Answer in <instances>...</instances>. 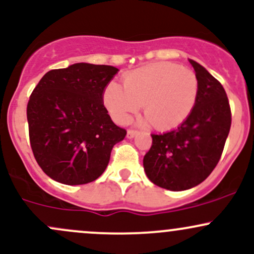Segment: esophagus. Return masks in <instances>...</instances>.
Returning a JSON list of instances; mask_svg holds the SVG:
<instances>
[{
    "mask_svg": "<svg viewBox=\"0 0 254 254\" xmlns=\"http://www.w3.org/2000/svg\"><path fill=\"white\" fill-rule=\"evenodd\" d=\"M136 135H137V131H136V130H132V129H129V130H127V138H132V137H135Z\"/></svg>",
    "mask_w": 254,
    "mask_h": 254,
    "instance_id": "1",
    "label": "esophagus"
}]
</instances>
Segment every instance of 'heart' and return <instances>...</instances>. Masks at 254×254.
<instances>
[{
    "mask_svg": "<svg viewBox=\"0 0 254 254\" xmlns=\"http://www.w3.org/2000/svg\"><path fill=\"white\" fill-rule=\"evenodd\" d=\"M124 88L108 83L104 104L114 122L127 124L143 106V113L158 131L175 129L196 104L199 80L191 69L174 63H159L125 74Z\"/></svg>",
    "mask_w": 254,
    "mask_h": 254,
    "instance_id": "1",
    "label": "heart"
}]
</instances>
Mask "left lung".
<instances>
[{"label":"left lung","mask_w":254,"mask_h":254,"mask_svg":"<svg viewBox=\"0 0 254 254\" xmlns=\"http://www.w3.org/2000/svg\"><path fill=\"white\" fill-rule=\"evenodd\" d=\"M199 80L196 104L177 129L152 135L143 158L147 177L155 186L180 191L200 185L221 159L231 125L224 88L207 69L189 60Z\"/></svg>","instance_id":"left-lung-1"}]
</instances>
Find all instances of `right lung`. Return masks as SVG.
Masks as SVG:
<instances>
[{
  "mask_svg": "<svg viewBox=\"0 0 254 254\" xmlns=\"http://www.w3.org/2000/svg\"><path fill=\"white\" fill-rule=\"evenodd\" d=\"M118 68L79 63L47 72L27 102L30 144L44 174L63 185L93 182L127 135L104 106Z\"/></svg>",
  "mask_w": 254,
  "mask_h": 254,
  "instance_id": "1",
  "label": "right lung"
}]
</instances>
